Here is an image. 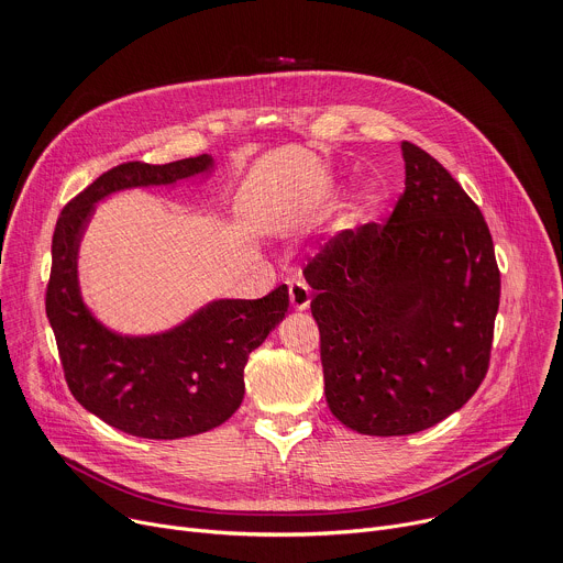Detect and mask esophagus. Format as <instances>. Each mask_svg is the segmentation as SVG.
I'll list each match as a JSON object with an SVG mask.
<instances>
[{
	"mask_svg": "<svg viewBox=\"0 0 563 563\" xmlns=\"http://www.w3.org/2000/svg\"><path fill=\"white\" fill-rule=\"evenodd\" d=\"M289 302H291V308H294L296 312H305V310H308L310 302H312L310 287L305 285V283H291V285H289Z\"/></svg>",
	"mask_w": 563,
	"mask_h": 563,
	"instance_id": "1",
	"label": "esophagus"
}]
</instances>
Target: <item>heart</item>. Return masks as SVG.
<instances>
[{
    "instance_id": "obj_1",
    "label": "heart",
    "mask_w": 563,
    "mask_h": 563,
    "mask_svg": "<svg viewBox=\"0 0 563 563\" xmlns=\"http://www.w3.org/2000/svg\"><path fill=\"white\" fill-rule=\"evenodd\" d=\"M362 209H364V207H362Z\"/></svg>"
}]
</instances>
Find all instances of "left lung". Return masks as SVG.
I'll return each mask as SVG.
<instances>
[{"mask_svg":"<svg viewBox=\"0 0 563 563\" xmlns=\"http://www.w3.org/2000/svg\"><path fill=\"white\" fill-rule=\"evenodd\" d=\"M388 224L341 233L308 267L325 399L364 435L424 431L478 390L500 274L481 209L431 155L401 143Z\"/></svg>","mask_w":563,"mask_h":563,"instance_id":"8db88e82","label":"left lung"}]
</instances>
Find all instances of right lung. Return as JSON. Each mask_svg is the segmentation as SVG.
I'll list each match as a JSON object with an SVG mask.
<instances>
[{
	"label": "right lung",
	"mask_w": 563,
	"mask_h": 563,
	"mask_svg": "<svg viewBox=\"0 0 563 563\" xmlns=\"http://www.w3.org/2000/svg\"><path fill=\"white\" fill-rule=\"evenodd\" d=\"M216 168L211 155L117 166L71 199L56 224L46 317L69 390L89 413L136 438L177 440L224 424L242 404L249 354L289 308L280 285L258 300L216 298L164 332L125 334L85 302L78 258L96 203L123 190L211 177Z\"/></svg>",
	"instance_id": "add662e5"
}]
</instances>
